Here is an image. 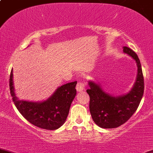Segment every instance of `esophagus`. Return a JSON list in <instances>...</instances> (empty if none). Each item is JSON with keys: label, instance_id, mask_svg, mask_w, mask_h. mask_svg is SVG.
Returning <instances> with one entry per match:
<instances>
[{"label": "esophagus", "instance_id": "esophagus-1", "mask_svg": "<svg viewBox=\"0 0 153 153\" xmlns=\"http://www.w3.org/2000/svg\"><path fill=\"white\" fill-rule=\"evenodd\" d=\"M85 87H86V83L84 81H79L76 84V89L78 92H80V91H82L83 90H85Z\"/></svg>", "mask_w": 153, "mask_h": 153}]
</instances>
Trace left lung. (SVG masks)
I'll use <instances>...</instances> for the list:
<instances>
[{
  "label": "left lung",
  "mask_w": 153,
  "mask_h": 153,
  "mask_svg": "<svg viewBox=\"0 0 153 153\" xmlns=\"http://www.w3.org/2000/svg\"><path fill=\"white\" fill-rule=\"evenodd\" d=\"M123 51L134 59L138 67L135 84L128 94L113 97L97 83L88 82L90 88L86 91L90 97V112L94 122L102 128H116L125 123L136 111L144 94V76L138 56L127 46L123 47Z\"/></svg>",
  "instance_id": "obj_1"
}]
</instances>
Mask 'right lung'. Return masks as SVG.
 <instances>
[{"mask_svg": "<svg viewBox=\"0 0 153 153\" xmlns=\"http://www.w3.org/2000/svg\"><path fill=\"white\" fill-rule=\"evenodd\" d=\"M11 71L9 88L14 104L22 116L33 125L45 130H56L65 123L71 105L76 94V81L60 86L48 100L41 102L19 100L13 86Z\"/></svg>", "mask_w": 153, "mask_h": 153, "instance_id": "obj_1", "label": "right lung"}]
</instances>
